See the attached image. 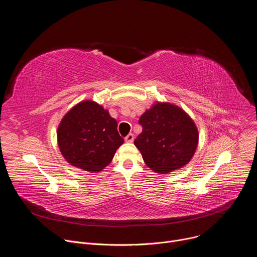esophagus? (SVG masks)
<instances>
[{"label": "esophagus", "instance_id": "obj_1", "mask_svg": "<svg viewBox=\"0 0 257 257\" xmlns=\"http://www.w3.org/2000/svg\"><path fill=\"white\" fill-rule=\"evenodd\" d=\"M133 140H134V136H133L132 133L128 134V135L125 137V141H126V142H132Z\"/></svg>", "mask_w": 257, "mask_h": 257}]
</instances>
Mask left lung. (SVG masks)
Segmentation results:
<instances>
[{
	"instance_id": "8db88e82",
	"label": "left lung",
	"mask_w": 257,
	"mask_h": 257,
	"mask_svg": "<svg viewBox=\"0 0 257 257\" xmlns=\"http://www.w3.org/2000/svg\"><path fill=\"white\" fill-rule=\"evenodd\" d=\"M139 124L142 132L134 144L153 171L167 174L190 162L198 144V130L181 107L158 101L141 115Z\"/></svg>"
}]
</instances>
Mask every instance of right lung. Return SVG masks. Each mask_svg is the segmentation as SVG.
Masks as SVG:
<instances>
[{"instance_id": "add662e5", "label": "right lung", "mask_w": 257, "mask_h": 257, "mask_svg": "<svg viewBox=\"0 0 257 257\" xmlns=\"http://www.w3.org/2000/svg\"><path fill=\"white\" fill-rule=\"evenodd\" d=\"M117 121L93 100H83L63 117L57 131L58 145L72 166L90 173L99 172L112 162L124 139Z\"/></svg>"}]
</instances>
